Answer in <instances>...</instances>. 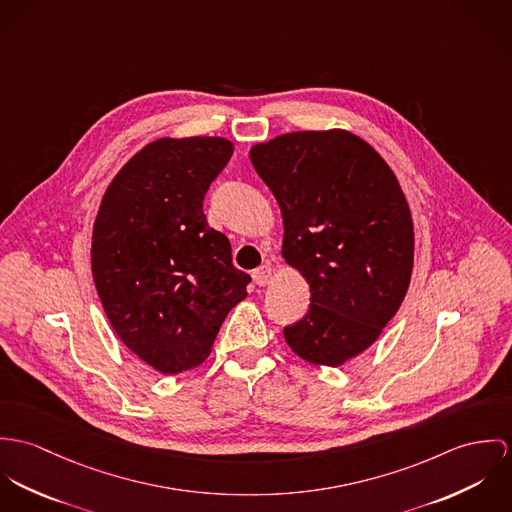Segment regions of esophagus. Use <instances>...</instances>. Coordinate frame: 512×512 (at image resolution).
Here are the masks:
<instances>
[{"mask_svg": "<svg viewBox=\"0 0 512 512\" xmlns=\"http://www.w3.org/2000/svg\"><path fill=\"white\" fill-rule=\"evenodd\" d=\"M253 281L259 286H267L273 281V269L269 265H261L259 269L253 271Z\"/></svg>", "mask_w": 512, "mask_h": 512, "instance_id": "obj_1", "label": "esophagus"}]
</instances>
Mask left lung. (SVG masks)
I'll list each match as a JSON object with an SVG mask.
<instances>
[{
  "mask_svg": "<svg viewBox=\"0 0 512 512\" xmlns=\"http://www.w3.org/2000/svg\"><path fill=\"white\" fill-rule=\"evenodd\" d=\"M249 159L279 202L284 261L310 286L284 340L308 363L343 365L381 336L410 284L414 229L397 176L345 129L284 133Z\"/></svg>",
  "mask_w": 512,
  "mask_h": 512,
  "instance_id": "8db88e82",
  "label": "left lung"
}]
</instances>
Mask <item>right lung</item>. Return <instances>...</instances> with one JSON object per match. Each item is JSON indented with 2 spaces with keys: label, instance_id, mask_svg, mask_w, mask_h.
I'll return each instance as SVG.
<instances>
[{
  "label": "right lung",
  "instance_id": "add662e5",
  "mask_svg": "<svg viewBox=\"0 0 512 512\" xmlns=\"http://www.w3.org/2000/svg\"><path fill=\"white\" fill-rule=\"evenodd\" d=\"M224 137H163L110 182L92 233V275L104 312L139 359L163 375L198 367L251 277L229 239L208 226L204 194L224 171Z\"/></svg>",
  "mask_w": 512,
  "mask_h": 512
}]
</instances>
